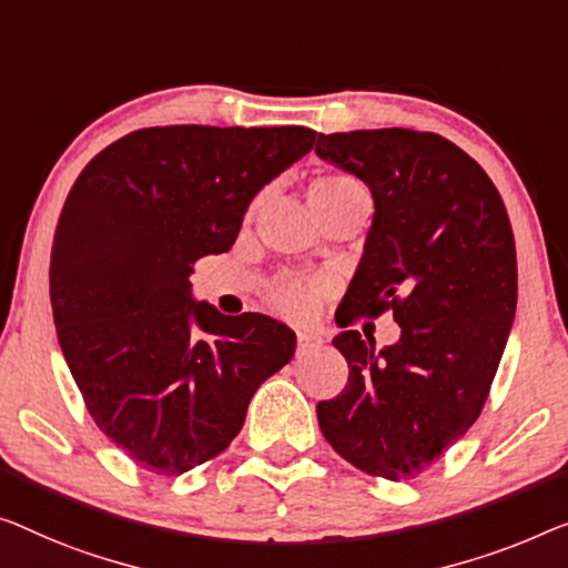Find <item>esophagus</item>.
Returning <instances> with one entry per match:
<instances>
[{
    "label": "esophagus",
    "mask_w": 568,
    "mask_h": 568,
    "mask_svg": "<svg viewBox=\"0 0 568 568\" xmlns=\"http://www.w3.org/2000/svg\"><path fill=\"white\" fill-rule=\"evenodd\" d=\"M324 346V336L313 334V332H298V352H313Z\"/></svg>",
    "instance_id": "1"
}]
</instances>
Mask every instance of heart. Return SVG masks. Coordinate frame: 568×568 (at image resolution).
<instances>
[{
    "label": "heart",
    "mask_w": 568,
    "mask_h": 568,
    "mask_svg": "<svg viewBox=\"0 0 568 568\" xmlns=\"http://www.w3.org/2000/svg\"><path fill=\"white\" fill-rule=\"evenodd\" d=\"M365 196L362 185L349 175H321L308 185V206L311 211H321L328 206H336L346 199ZM270 303L273 308L285 318L303 321L308 318L313 308H316V293L306 283H283L270 293Z\"/></svg>",
    "instance_id": "obj_1"
}]
</instances>
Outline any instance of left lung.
I'll return each instance as SVG.
<instances>
[{"instance_id":"obj_1","label":"left lung","mask_w":568,"mask_h":568,"mask_svg":"<svg viewBox=\"0 0 568 568\" xmlns=\"http://www.w3.org/2000/svg\"><path fill=\"white\" fill-rule=\"evenodd\" d=\"M316 155L357 175L375 201L344 324L393 308L400 338L342 332L349 383L318 403L326 442L354 467L410 479L481 413L518 303L515 240L495 183L442 134L354 130L318 134Z\"/></svg>"}]
</instances>
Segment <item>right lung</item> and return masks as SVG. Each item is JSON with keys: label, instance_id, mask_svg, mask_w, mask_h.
I'll return each mask as SVG.
<instances>
[{"label": "right lung", "instance_id": "1", "mask_svg": "<svg viewBox=\"0 0 568 568\" xmlns=\"http://www.w3.org/2000/svg\"><path fill=\"white\" fill-rule=\"evenodd\" d=\"M313 140L308 126H150L101 150L68 193L50 252L58 344L91 418L148 471L222 454L293 359L291 328L224 316L189 275L232 247L252 199Z\"/></svg>", "mask_w": 568, "mask_h": 568}]
</instances>
